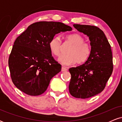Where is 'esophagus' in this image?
<instances>
[{
  "instance_id": "obj_1",
  "label": "esophagus",
  "mask_w": 122,
  "mask_h": 122,
  "mask_svg": "<svg viewBox=\"0 0 122 122\" xmlns=\"http://www.w3.org/2000/svg\"><path fill=\"white\" fill-rule=\"evenodd\" d=\"M67 71V68H66L65 66H62V68H61V71L62 72H65V71Z\"/></svg>"
}]
</instances>
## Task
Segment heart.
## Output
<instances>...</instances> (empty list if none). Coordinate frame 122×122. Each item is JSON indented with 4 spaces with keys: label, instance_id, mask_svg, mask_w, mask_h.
Segmentation results:
<instances>
[{
    "label": "heart",
    "instance_id": "b5f03b06",
    "mask_svg": "<svg viewBox=\"0 0 122 122\" xmlns=\"http://www.w3.org/2000/svg\"><path fill=\"white\" fill-rule=\"evenodd\" d=\"M66 40L73 45L68 50V54L62 55L58 58V62L66 66L74 65L77 62L79 64L85 62L90 56L91 48L89 43L84 42V38L80 34H72L66 36ZM61 40L58 36L53 37L49 42L50 51L56 56L61 53Z\"/></svg>",
    "mask_w": 122,
    "mask_h": 122
}]
</instances>
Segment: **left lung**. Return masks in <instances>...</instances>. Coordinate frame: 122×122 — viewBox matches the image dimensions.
I'll return each instance as SVG.
<instances>
[{
  "label": "left lung",
  "mask_w": 122,
  "mask_h": 122,
  "mask_svg": "<svg viewBox=\"0 0 122 122\" xmlns=\"http://www.w3.org/2000/svg\"><path fill=\"white\" fill-rule=\"evenodd\" d=\"M73 27L89 37L91 51L84 64L69 69V90L73 97L86 99L104 89L112 73V54L104 32L99 27L79 24Z\"/></svg>",
  "instance_id": "obj_1"
}]
</instances>
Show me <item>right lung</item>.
Instances as JSON below:
<instances>
[{
  "mask_svg": "<svg viewBox=\"0 0 122 122\" xmlns=\"http://www.w3.org/2000/svg\"><path fill=\"white\" fill-rule=\"evenodd\" d=\"M72 30L61 22L42 21L30 25L16 39L8 66L16 88L31 96L45 92L61 71V65L51 56L49 42L56 34Z\"/></svg>",
  "mask_w": 122,
  "mask_h": 122,
  "instance_id": "right-lung-1",
  "label": "right lung"
}]
</instances>
